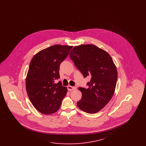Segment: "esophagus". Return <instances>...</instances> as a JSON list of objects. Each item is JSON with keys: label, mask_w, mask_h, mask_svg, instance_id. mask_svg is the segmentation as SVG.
Returning <instances> with one entry per match:
<instances>
[{"label": "esophagus", "mask_w": 146, "mask_h": 146, "mask_svg": "<svg viewBox=\"0 0 146 146\" xmlns=\"http://www.w3.org/2000/svg\"><path fill=\"white\" fill-rule=\"evenodd\" d=\"M67 89H68V90L69 91L74 90L76 89V86H72L68 85L67 86Z\"/></svg>", "instance_id": "1"}]
</instances>
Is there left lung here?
<instances>
[{
	"instance_id": "8db88e82",
	"label": "left lung",
	"mask_w": 146,
	"mask_h": 146,
	"mask_svg": "<svg viewBox=\"0 0 146 146\" xmlns=\"http://www.w3.org/2000/svg\"><path fill=\"white\" fill-rule=\"evenodd\" d=\"M70 55L84 77L91 78L87 89L78 88L82 97L77 106L88 113H97L114 93L118 78L116 66L108 52L92 44L76 46Z\"/></svg>"
}]
</instances>
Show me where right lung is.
<instances>
[{
    "label": "right lung",
    "instance_id": "1",
    "mask_svg": "<svg viewBox=\"0 0 146 146\" xmlns=\"http://www.w3.org/2000/svg\"><path fill=\"white\" fill-rule=\"evenodd\" d=\"M72 46L55 45L35 55L29 66L26 79L28 97L35 108L44 114L57 111L67 92L55 80L60 78V64L68 55Z\"/></svg>",
    "mask_w": 146,
    "mask_h": 146
}]
</instances>
